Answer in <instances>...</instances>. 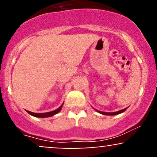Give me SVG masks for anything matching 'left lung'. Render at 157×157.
Returning <instances> with one entry per match:
<instances>
[{"instance_id":"1","label":"left lung","mask_w":157,"mask_h":157,"mask_svg":"<svg viewBox=\"0 0 157 157\" xmlns=\"http://www.w3.org/2000/svg\"><path fill=\"white\" fill-rule=\"evenodd\" d=\"M127 109V108L126 109H124L122 110H120V111H116V112H104V111H98V110L95 109V111H97V112L101 113V114H103V115H111V116H113V115H117V114H120V113H121L122 112H124V111H125V110Z\"/></svg>"}]
</instances>
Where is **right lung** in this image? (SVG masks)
I'll return each instance as SVG.
<instances>
[{
  "mask_svg": "<svg viewBox=\"0 0 157 157\" xmlns=\"http://www.w3.org/2000/svg\"><path fill=\"white\" fill-rule=\"evenodd\" d=\"M63 105V103L62 105H61L60 107L58 108V109L55 110V111H49V112H46V113H34V112H31V111H26H26L27 113H29L30 115H32V116L35 117L46 118V117H49L54 116V115L57 114V113L60 112V111H61V109H62Z\"/></svg>",
  "mask_w": 157,
  "mask_h": 157,
  "instance_id": "right-lung-1",
  "label": "right lung"
}]
</instances>
